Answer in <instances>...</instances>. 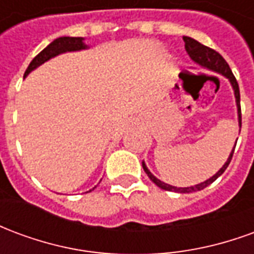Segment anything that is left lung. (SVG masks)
I'll return each mask as SVG.
<instances>
[{
	"label": "left lung",
	"mask_w": 254,
	"mask_h": 254,
	"mask_svg": "<svg viewBox=\"0 0 254 254\" xmlns=\"http://www.w3.org/2000/svg\"><path fill=\"white\" fill-rule=\"evenodd\" d=\"M184 42H185V50H187L188 56L190 57V60L194 64H197L198 66H201L202 69H207V70H211V72L218 73V74H222L224 77L227 78L231 84V87H233V91H234V96H235V105H237V113H238V125L241 127V105H240V87H238V83H237V80H235L234 74L231 72V69H230L229 64L226 63V60H224L218 52H215L212 49H209V47L204 46L201 45L200 42H197L196 39H193L190 36H184ZM241 130V129H240ZM238 140V138H237ZM237 144V141H235ZM234 148L233 147V151L230 152L229 158L226 160V163L222 166V169L212 176L211 178H208L207 181L200 182V184H197V185H193V187H188V188H177L173 187V185H169V184H165V182H162L160 180H158L156 177L148 170V167L145 165V162L143 160V169L144 171L147 173V176L149 177V180L154 182L156 187H159L160 189H165V190L169 191H177V193H191V191H197V190H201L204 188H207L208 185H211L216 178L222 176L224 173V170L227 169V166L230 165V162H231V158H233V154H234Z\"/></svg>",
	"instance_id": "8db88e82"
}]
</instances>
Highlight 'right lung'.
<instances>
[{
	"label": "right lung",
	"instance_id": "1",
	"mask_svg": "<svg viewBox=\"0 0 254 254\" xmlns=\"http://www.w3.org/2000/svg\"><path fill=\"white\" fill-rule=\"evenodd\" d=\"M85 49H88V46L85 45L84 38H73V36H61V38H57L56 41H53L46 49H43L31 61V64L28 65V67H27V70L24 73V77H27L34 69L41 66L42 64H45L49 60H52V58L57 57L60 54L70 52H80V50H85ZM91 190H94V188Z\"/></svg>",
	"mask_w": 254,
	"mask_h": 254
}]
</instances>
